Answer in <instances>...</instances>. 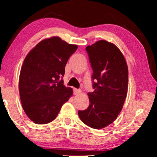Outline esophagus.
<instances>
[{
    "label": "esophagus",
    "mask_w": 157,
    "mask_h": 157,
    "mask_svg": "<svg viewBox=\"0 0 157 157\" xmlns=\"http://www.w3.org/2000/svg\"><path fill=\"white\" fill-rule=\"evenodd\" d=\"M81 91L80 89H74V95H78V94H81Z\"/></svg>",
    "instance_id": "34e87169"
}]
</instances>
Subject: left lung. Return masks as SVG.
Here are the masks:
<instances>
[{"label": "left lung", "mask_w": 157, "mask_h": 157, "mask_svg": "<svg viewBox=\"0 0 157 157\" xmlns=\"http://www.w3.org/2000/svg\"><path fill=\"white\" fill-rule=\"evenodd\" d=\"M86 50L93 70L94 91L88 93L89 106L78 111V116L86 125L100 129L114 121L123 108L128 91V66L112 43L101 40Z\"/></svg>", "instance_id": "8db88e82"}]
</instances>
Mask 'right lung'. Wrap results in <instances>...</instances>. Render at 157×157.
<instances>
[{
	"label": "right lung",
	"mask_w": 157,
	"mask_h": 157,
	"mask_svg": "<svg viewBox=\"0 0 157 157\" xmlns=\"http://www.w3.org/2000/svg\"><path fill=\"white\" fill-rule=\"evenodd\" d=\"M78 48L58 36L38 43L25 56L19 76V94L27 117L37 124L53 121L73 95L63 80L65 66Z\"/></svg>",
	"instance_id": "add662e5"
}]
</instances>
